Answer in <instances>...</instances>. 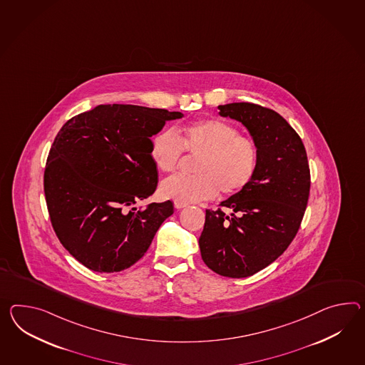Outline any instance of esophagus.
Returning a JSON list of instances; mask_svg holds the SVG:
<instances>
[{"instance_id": "1", "label": "esophagus", "mask_w": 365, "mask_h": 365, "mask_svg": "<svg viewBox=\"0 0 365 365\" xmlns=\"http://www.w3.org/2000/svg\"><path fill=\"white\" fill-rule=\"evenodd\" d=\"M187 203H182V202H174V207L177 208V210H180V208H185L187 207Z\"/></svg>"}]
</instances>
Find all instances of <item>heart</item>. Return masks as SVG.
<instances>
[{"label":"heart","instance_id":"1","mask_svg":"<svg viewBox=\"0 0 365 365\" xmlns=\"http://www.w3.org/2000/svg\"><path fill=\"white\" fill-rule=\"evenodd\" d=\"M197 157L194 177H171L162 182L163 197L195 203L217 194L235 195L245 190L256 174L257 146L249 137L220 120H202L175 130H163L151 140L150 154L157 169L173 173L182 151Z\"/></svg>","mask_w":365,"mask_h":365}]
</instances>
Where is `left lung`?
<instances>
[{"mask_svg": "<svg viewBox=\"0 0 365 365\" xmlns=\"http://www.w3.org/2000/svg\"><path fill=\"white\" fill-rule=\"evenodd\" d=\"M219 115L240 121L258 150L249 186L205 210L199 247L205 265L231 278L253 276L279 257L301 227L310 194L302 140L273 109L252 103L219 106Z\"/></svg>", "mask_w": 365, "mask_h": 365, "instance_id": "left-lung-1", "label": "left lung"}]
</instances>
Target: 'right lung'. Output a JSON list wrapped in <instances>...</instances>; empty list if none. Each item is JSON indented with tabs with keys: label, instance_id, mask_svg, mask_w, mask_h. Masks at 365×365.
I'll list each match as a JSON object with an SVG mask.
<instances>
[{
	"label": "right lung",
	"instance_id": "add662e5",
	"mask_svg": "<svg viewBox=\"0 0 365 365\" xmlns=\"http://www.w3.org/2000/svg\"><path fill=\"white\" fill-rule=\"evenodd\" d=\"M182 117L107 104L72 117L56 134L46 162V203L58 239L84 267L98 273L132 267L174 214L170 200L138 211L134 205L158 183L151 135Z\"/></svg>",
	"mask_w": 365,
	"mask_h": 365
}]
</instances>
